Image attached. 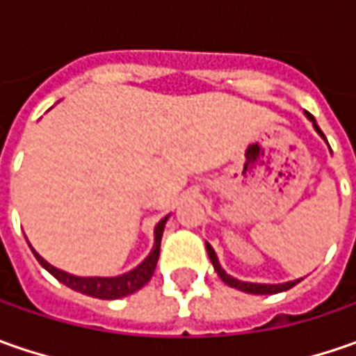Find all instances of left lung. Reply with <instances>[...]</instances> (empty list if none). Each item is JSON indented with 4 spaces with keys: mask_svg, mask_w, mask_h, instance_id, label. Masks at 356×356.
<instances>
[{
    "mask_svg": "<svg viewBox=\"0 0 356 356\" xmlns=\"http://www.w3.org/2000/svg\"><path fill=\"white\" fill-rule=\"evenodd\" d=\"M305 117L311 120V124H313V129L315 132L321 136L323 140L327 143V138H325V134L321 132V129L317 127V122H315V118L311 117L309 113H305ZM331 150V148H329ZM206 250H208V255H210V261H212L213 269H216V273L220 275V280L224 281L226 285L229 287H234V289H239V291H243V293H252V295H273V293H281V291H287V289H291L295 287L297 283L301 280H293V281H285V283H252V281H241L238 277H234V275H229L226 269L222 267L220 264V259H218V255L213 252V248L206 241Z\"/></svg>",
    "mask_w": 356,
    "mask_h": 356,
    "instance_id": "1",
    "label": "left lung"
}]
</instances>
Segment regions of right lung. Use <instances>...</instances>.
I'll return each mask as SVG.
<instances>
[{
    "instance_id": "obj_1",
    "label": "right lung",
    "mask_w": 356,
    "mask_h": 356,
    "mask_svg": "<svg viewBox=\"0 0 356 356\" xmlns=\"http://www.w3.org/2000/svg\"><path fill=\"white\" fill-rule=\"evenodd\" d=\"M168 218L170 216L162 218L154 227V245H152L150 253L134 269H130L122 275H115V277H81V275H73L69 271H63L59 267L51 266L47 259H43L39 253L35 252L29 241L27 243H29L31 252L37 257V261L45 267L55 280L61 281L63 285H67V287H71L73 291L89 295V297H97V299H120V297H127V295L138 291L140 287H144L148 281L152 280V273H154L158 264V255H160V241H162V234H164V226H166Z\"/></svg>"
}]
</instances>
